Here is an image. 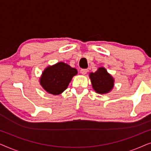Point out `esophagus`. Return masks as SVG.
I'll return each instance as SVG.
<instances>
[{
    "mask_svg": "<svg viewBox=\"0 0 151 151\" xmlns=\"http://www.w3.org/2000/svg\"><path fill=\"white\" fill-rule=\"evenodd\" d=\"M88 70L87 69H82L80 70V73H81L82 75H85V74H86V73H87Z\"/></svg>",
    "mask_w": 151,
    "mask_h": 151,
    "instance_id": "34e87169",
    "label": "esophagus"
}]
</instances>
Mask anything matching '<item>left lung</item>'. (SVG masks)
Returning a JSON list of instances; mask_svg holds the SVG:
<instances>
[{
    "instance_id": "1",
    "label": "left lung",
    "mask_w": 151,
    "mask_h": 151,
    "mask_svg": "<svg viewBox=\"0 0 151 151\" xmlns=\"http://www.w3.org/2000/svg\"><path fill=\"white\" fill-rule=\"evenodd\" d=\"M89 77L93 88L100 94L108 93L113 89L114 79L104 67H100L95 73H90Z\"/></svg>"
}]
</instances>
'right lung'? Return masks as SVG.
<instances>
[{
  "mask_svg": "<svg viewBox=\"0 0 151 151\" xmlns=\"http://www.w3.org/2000/svg\"><path fill=\"white\" fill-rule=\"evenodd\" d=\"M77 73V69L60 62L49 66L43 71L40 84L49 93L59 95L67 88L72 78Z\"/></svg>",
  "mask_w": 151,
  "mask_h": 151,
  "instance_id": "right-lung-1",
  "label": "right lung"
}]
</instances>
